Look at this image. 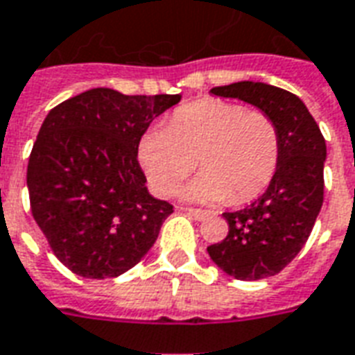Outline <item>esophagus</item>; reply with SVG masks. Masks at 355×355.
<instances>
[{
	"mask_svg": "<svg viewBox=\"0 0 355 355\" xmlns=\"http://www.w3.org/2000/svg\"><path fill=\"white\" fill-rule=\"evenodd\" d=\"M184 212L189 214V216H193L196 220H205V218H208V212L207 210H201V208H184Z\"/></svg>",
	"mask_w": 355,
	"mask_h": 355,
	"instance_id": "34e87169",
	"label": "esophagus"
}]
</instances>
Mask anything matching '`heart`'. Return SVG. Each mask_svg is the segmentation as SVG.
Wrapping results in <instances>:
<instances>
[{
    "mask_svg": "<svg viewBox=\"0 0 355 355\" xmlns=\"http://www.w3.org/2000/svg\"><path fill=\"white\" fill-rule=\"evenodd\" d=\"M281 148V132L268 113L205 98L178 107L166 126L145 134L139 159L158 196H171L197 159L201 175L186 189L188 197L243 205L272 184Z\"/></svg>",
    "mask_w": 355,
    "mask_h": 355,
    "instance_id": "obj_1",
    "label": "heart"
}]
</instances>
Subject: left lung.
Here are the masks:
<instances>
[{"mask_svg": "<svg viewBox=\"0 0 355 355\" xmlns=\"http://www.w3.org/2000/svg\"><path fill=\"white\" fill-rule=\"evenodd\" d=\"M214 94L257 105L281 132V162L274 180L250 207L225 212L229 234L207 251L240 281L279 274L304 248L324 202L326 141L296 94L261 81L214 87Z\"/></svg>", "mask_w": 355, "mask_h": 355, "instance_id": "1", "label": "left lung"}]
</instances>
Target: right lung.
Instances as JSON below:
<instances>
[{
	"label": "right lung",
	"instance_id": "right-lung-1",
	"mask_svg": "<svg viewBox=\"0 0 355 355\" xmlns=\"http://www.w3.org/2000/svg\"><path fill=\"white\" fill-rule=\"evenodd\" d=\"M180 94L91 89L55 105L27 164L37 225L53 255L87 279L117 277L141 261L173 205L148 196L137 147Z\"/></svg>",
	"mask_w": 355,
	"mask_h": 355
}]
</instances>
